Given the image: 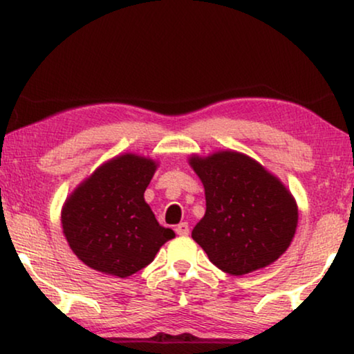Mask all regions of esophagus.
Listing matches in <instances>:
<instances>
[{
    "instance_id": "esophagus-1",
    "label": "esophagus",
    "mask_w": 354,
    "mask_h": 354,
    "mask_svg": "<svg viewBox=\"0 0 354 354\" xmlns=\"http://www.w3.org/2000/svg\"><path fill=\"white\" fill-rule=\"evenodd\" d=\"M175 231H176L178 236H187V234H189V225H187V223H179Z\"/></svg>"
}]
</instances>
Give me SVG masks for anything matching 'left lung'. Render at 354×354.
<instances>
[{
  "label": "left lung",
  "instance_id": "8db88e82",
  "mask_svg": "<svg viewBox=\"0 0 354 354\" xmlns=\"http://www.w3.org/2000/svg\"><path fill=\"white\" fill-rule=\"evenodd\" d=\"M205 187V216L192 239L221 271L242 276L276 261L290 245L297 203L283 184L260 163L239 152L192 157Z\"/></svg>",
  "mask_w": 354,
  "mask_h": 354
}]
</instances>
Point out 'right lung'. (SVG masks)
<instances>
[{"label":"right lung","instance_id":"obj_1","mask_svg":"<svg viewBox=\"0 0 354 354\" xmlns=\"http://www.w3.org/2000/svg\"><path fill=\"white\" fill-rule=\"evenodd\" d=\"M157 165L125 153L104 163L67 198L62 227L73 253L93 270L128 277L153 261L175 232L162 227L144 191Z\"/></svg>","mask_w":354,"mask_h":354}]
</instances>
